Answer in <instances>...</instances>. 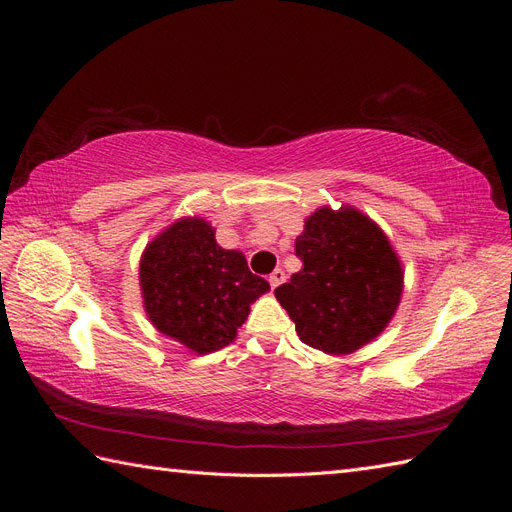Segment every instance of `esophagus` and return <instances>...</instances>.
I'll return each instance as SVG.
<instances>
[{
    "label": "esophagus",
    "instance_id": "esophagus-1",
    "mask_svg": "<svg viewBox=\"0 0 512 512\" xmlns=\"http://www.w3.org/2000/svg\"><path fill=\"white\" fill-rule=\"evenodd\" d=\"M284 280H286V273H284L282 269H275V271L269 275V284H271V288H277V286H280Z\"/></svg>",
    "mask_w": 512,
    "mask_h": 512
}]
</instances>
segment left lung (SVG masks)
<instances>
[{"label":"left lung","mask_w":512,"mask_h":512,"mask_svg":"<svg viewBox=\"0 0 512 512\" xmlns=\"http://www.w3.org/2000/svg\"><path fill=\"white\" fill-rule=\"evenodd\" d=\"M303 269L275 297L301 342L350 354L391 322L404 290L401 262L376 222L352 207H320L294 241Z\"/></svg>","instance_id":"left-lung-1"}]
</instances>
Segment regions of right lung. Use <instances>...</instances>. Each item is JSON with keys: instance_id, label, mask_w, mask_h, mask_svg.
I'll return each mask as SVG.
<instances>
[{"instance_id": "1", "label": "right lung", "mask_w": 512, "mask_h": 512, "mask_svg": "<svg viewBox=\"0 0 512 512\" xmlns=\"http://www.w3.org/2000/svg\"><path fill=\"white\" fill-rule=\"evenodd\" d=\"M141 290L153 327L209 354L235 339L269 282L247 269L241 252L222 250L209 222L183 218L145 247Z\"/></svg>"}]
</instances>
